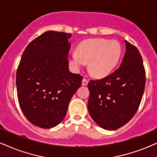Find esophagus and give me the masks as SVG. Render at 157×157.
Returning a JSON list of instances; mask_svg holds the SVG:
<instances>
[{
    "mask_svg": "<svg viewBox=\"0 0 157 157\" xmlns=\"http://www.w3.org/2000/svg\"><path fill=\"white\" fill-rule=\"evenodd\" d=\"M88 80H87V79H85V78L82 79V85H88Z\"/></svg>",
    "mask_w": 157,
    "mask_h": 157,
    "instance_id": "34e87169",
    "label": "esophagus"
}]
</instances>
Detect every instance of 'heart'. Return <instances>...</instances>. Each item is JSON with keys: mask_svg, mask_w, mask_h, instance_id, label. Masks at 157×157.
I'll return each instance as SVG.
<instances>
[{"mask_svg": "<svg viewBox=\"0 0 157 157\" xmlns=\"http://www.w3.org/2000/svg\"><path fill=\"white\" fill-rule=\"evenodd\" d=\"M122 49L117 40L106 39H89L77 47L76 52L69 56L70 66L77 70L89 61V70L97 77L107 76L118 64Z\"/></svg>", "mask_w": 157, "mask_h": 157, "instance_id": "1", "label": "heart"}]
</instances>
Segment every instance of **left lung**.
I'll list each match as a JSON object with an SVG mask.
<instances>
[{
    "mask_svg": "<svg viewBox=\"0 0 157 157\" xmlns=\"http://www.w3.org/2000/svg\"><path fill=\"white\" fill-rule=\"evenodd\" d=\"M124 42L126 52L119 69L88 83L89 114L105 130H114L127 124L138 111L144 95L146 72L141 55L135 45Z\"/></svg>",
    "mask_w": 157,
    "mask_h": 157,
    "instance_id": "left-lung-1",
    "label": "left lung"
}]
</instances>
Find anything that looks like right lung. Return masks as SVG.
<instances>
[{
    "instance_id": "right-lung-1",
    "label": "right lung",
    "mask_w": 157,
    "mask_h": 157,
    "mask_svg": "<svg viewBox=\"0 0 157 157\" xmlns=\"http://www.w3.org/2000/svg\"><path fill=\"white\" fill-rule=\"evenodd\" d=\"M72 35L48 31L31 41L21 56L16 77L19 106L34 125L51 128L64 120L83 77L69 72Z\"/></svg>"
}]
</instances>
